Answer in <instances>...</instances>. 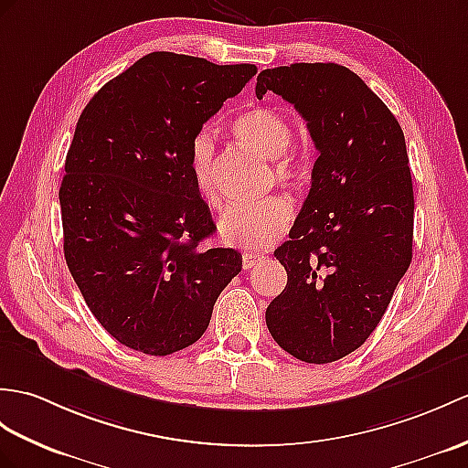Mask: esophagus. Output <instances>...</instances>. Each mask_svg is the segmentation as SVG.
Returning a JSON list of instances; mask_svg holds the SVG:
<instances>
[{
	"label": "esophagus",
	"instance_id": "obj_1",
	"mask_svg": "<svg viewBox=\"0 0 468 468\" xmlns=\"http://www.w3.org/2000/svg\"><path fill=\"white\" fill-rule=\"evenodd\" d=\"M261 259H263V255L261 253H243V269L255 267Z\"/></svg>",
	"mask_w": 468,
	"mask_h": 468
}]
</instances>
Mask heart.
<instances>
[{"label":"heart","mask_w":468,"mask_h":468,"mask_svg":"<svg viewBox=\"0 0 468 468\" xmlns=\"http://www.w3.org/2000/svg\"><path fill=\"white\" fill-rule=\"evenodd\" d=\"M231 133L255 154L271 159L273 177L283 187L295 189L305 179L303 161L292 155L289 145L292 127L289 119L269 107H255L239 115L231 123ZM215 137L207 129L193 135L189 145V169L195 187L211 207H219L215 176ZM292 221V203L283 195H271L261 201L233 205L219 221V235L227 245L239 249H263L285 233Z\"/></svg>","instance_id":"b5f03b06"}]
</instances>
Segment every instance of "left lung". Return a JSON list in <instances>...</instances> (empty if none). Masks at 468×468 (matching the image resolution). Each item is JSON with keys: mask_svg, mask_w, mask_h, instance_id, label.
<instances>
[{"mask_svg": "<svg viewBox=\"0 0 468 468\" xmlns=\"http://www.w3.org/2000/svg\"><path fill=\"white\" fill-rule=\"evenodd\" d=\"M283 97L307 122L319 157L289 241L275 257L287 287L267 327L305 363L358 349L412 259V179L405 135L388 107L339 63H292L259 73L255 93Z\"/></svg>", "mask_w": 468, "mask_h": 468, "instance_id": "8db88e82", "label": "left lung"}]
</instances>
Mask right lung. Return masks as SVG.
Wrapping results in <instances>:
<instances>
[{
  "label": "right lung",
  "instance_id": "obj_1",
  "mask_svg": "<svg viewBox=\"0 0 468 468\" xmlns=\"http://www.w3.org/2000/svg\"><path fill=\"white\" fill-rule=\"evenodd\" d=\"M255 73L155 51L80 115L59 187L63 253L93 317L129 349L163 356L193 345L243 267L235 249L201 245L215 223L189 145Z\"/></svg>",
  "mask_w": 468,
  "mask_h": 468
}]
</instances>
